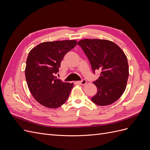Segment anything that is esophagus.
<instances>
[{
    "instance_id": "obj_1",
    "label": "esophagus",
    "mask_w": 150,
    "mask_h": 150,
    "mask_svg": "<svg viewBox=\"0 0 150 150\" xmlns=\"http://www.w3.org/2000/svg\"><path fill=\"white\" fill-rule=\"evenodd\" d=\"M77 83L80 84H81V85H84V84H86V83H87V81H86V79H83L82 81H78V82H77Z\"/></svg>"
}]
</instances>
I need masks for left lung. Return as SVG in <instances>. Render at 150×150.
<instances>
[{"label":"left lung","mask_w":150,"mask_h":150,"mask_svg":"<svg viewBox=\"0 0 150 150\" xmlns=\"http://www.w3.org/2000/svg\"><path fill=\"white\" fill-rule=\"evenodd\" d=\"M78 44L88 57L94 73L95 71H101L100 76L93 83L98 92L92 101L99 106L115 103L125 92L128 79L125 54L116 44L105 39H85Z\"/></svg>","instance_id":"8db88e82"}]
</instances>
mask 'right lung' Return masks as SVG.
Instances as JSON below:
<instances>
[{
  "mask_svg": "<svg viewBox=\"0 0 150 150\" xmlns=\"http://www.w3.org/2000/svg\"><path fill=\"white\" fill-rule=\"evenodd\" d=\"M77 44L75 40L40 43L30 50L26 61L25 79L34 99L41 105L57 108L65 103L73 83L62 82L54 74L65 54Z\"/></svg>",
  "mask_w": 150,
  "mask_h": 150,
  "instance_id": "obj_1",
  "label": "right lung"
}]
</instances>
